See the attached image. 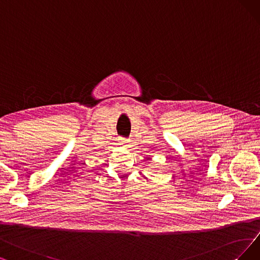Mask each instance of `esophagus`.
Masks as SVG:
<instances>
[{
	"instance_id": "esophagus-1",
	"label": "esophagus",
	"mask_w": 260,
	"mask_h": 260,
	"mask_svg": "<svg viewBox=\"0 0 260 260\" xmlns=\"http://www.w3.org/2000/svg\"><path fill=\"white\" fill-rule=\"evenodd\" d=\"M129 140H127V139H123V138H119V143L122 145V146H124V147H127L128 145H129Z\"/></svg>"
}]
</instances>
